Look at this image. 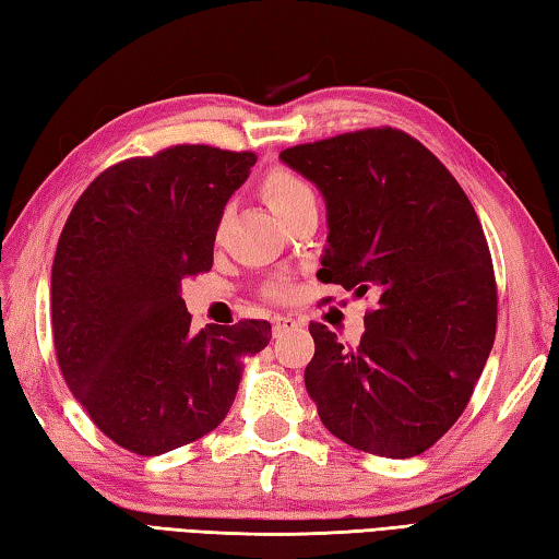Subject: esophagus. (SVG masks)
Wrapping results in <instances>:
<instances>
[{
  "mask_svg": "<svg viewBox=\"0 0 559 559\" xmlns=\"http://www.w3.org/2000/svg\"><path fill=\"white\" fill-rule=\"evenodd\" d=\"M300 326L302 322L295 317H273V336L288 334V331H298Z\"/></svg>",
  "mask_w": 559,
  "mask_h": 559,
  "instance_id": "1",
  "label": "esophagus"
}]
</instances>
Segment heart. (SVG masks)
Returning a JSON list of instances; mask_svg holds the SVG:
<instances>
[{"label":"heart","mask_w":559,"mask_h":559,"mask_svg":"<svg viewBox=\"0 0 559 559\" xmlns=\"http://www.w3.org/2000/svg\"><path fill=\"white\" fill-rule=\"evenodd\" d=\"M261 197L278 216H286L295 206L314 199V189L298 173L288 168H273L261 180ZM288 293V286H283V283H273V286L266 288V295L273 300H286Z\"/></svg>","instance_id":"obj_1"}]
</instances>
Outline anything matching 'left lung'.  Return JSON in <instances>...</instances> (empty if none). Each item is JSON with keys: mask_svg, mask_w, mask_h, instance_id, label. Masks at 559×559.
Returning <instances> with one entry per match:
<instances>
[{"mask_svg": "<svg viewBox=\"0 0 559 559\" xmlns=\"http://www.w3.org/2000/svg\"><path fill=\"white\" fill-rule=\"evenodd\" d=\"M281 160L326 199L317 278L377 295L358 346L310 324L307 394L346 444L418 456L468 406L495 343L497 283L476 209L435 153L394 127L290 146Z\"/></svg>", "mask_w": 559, "mask_h": 559, "instance_id": "1", "label": "left lung"}]
</instances>
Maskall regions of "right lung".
Wrapping results in <instances>:
<instances>
[{
    "label": "right lung",
    "mask_w": 559,
    "mask_h": 559,
    "mask_svg": "<svg viewBox=\"0 0 559 559\" xmlns=\"http://www.w3.org/2000/svg\"><path fill=\"white\" fill-rule=\"evenodd\" d=\"M252 151L177 144L110 165L59 235L50 319L67 386L98 430L139 456L209 435L228 415L242 355L271 341L245 319L194 334L180 281L213 266L230 194Z\"/></svg>",
    "instance_id": "add662e5"
}]
</instances>
